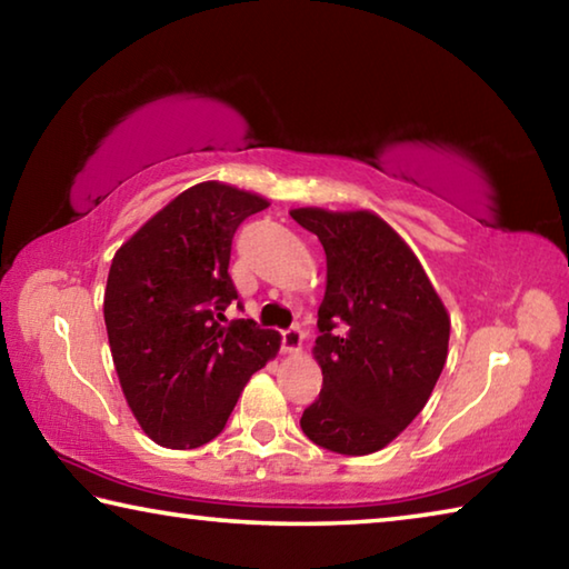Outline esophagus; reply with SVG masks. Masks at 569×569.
Segmentation results:
<instances>
[{
    "mask_svg": "<svg viewBox=\"0 0 569 569\" xmlns=\"http://www.w3.org/2000/svg\"><path fill=\"white\" fill-rule=\"evenodd\" d=\"M303 346V331L298 326H291V329L283 331V351L286 353H298Z\"/></svg>",
    "mask_w": 569,
    "mask_h": 569,
    "instance_id": "esophagus-1",
    "label": "esophagus"
}]
</instances>
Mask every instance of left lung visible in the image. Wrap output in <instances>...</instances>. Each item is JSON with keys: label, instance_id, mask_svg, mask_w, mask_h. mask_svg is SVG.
<instances>
[{"label": "left lung", "instance_id": "1", "mask_svg": "<svg viewBox=\"0 0 569 569\" xmlns=\"http://www.w3.org/2000/svg\"><path fill=\"white\" fill-rule=\"evenodd\" d=\"M291 218L326 250L313 346L323 389L301 429L339 455H373L427 407L447 363L449 313L417 253L381 216L293 208Z\"/></svg>", "mask_w": 569, "mask_h": 569}]
</instances>
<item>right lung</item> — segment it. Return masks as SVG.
I'll return each mask as SVG.
<instances>
[{"instance_id":"obj_1","label":"right lung","mask_w":569,"mask_h":569,"mask_svg":"<svg viewBox=\"0 0 569 569\" xmlns=\"http://www.w3.org/2000/svg\"><path fill=\"white\" fill-rule=\"evenodd\" d=\"M263 196L220 180L182 190L124 240L104 286V326L124 401L160 447L196 449L223 431L240 391L281 336L228 323L238 298L230 243Z\"/></svg>"}]
</instances>
